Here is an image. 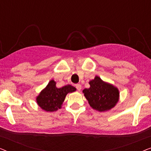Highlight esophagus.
I'll use <instances>...</instances> for the list:
<instances>
[{
	"mask_svg": "<svg viewBox=\"0 0 151 151\" xmlns=\"http://www.w3.org/2000/svg\"><path fill=\"white\" fill-rule=\"evenodd\" d=\"M76 88H77L78 91H80V90H81V88H82V86L80 85V84H77L76 85Z\"/></svg>",
	"mask_w": 151,
	"mask_h": 151,
	"instance_id": "obj_1",
	"label": "esophagus"
}]
</instances>
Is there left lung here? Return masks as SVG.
I'll list each match as a JSON object with an SVG mask.
<instances>
[{"label":"left lung","mask_w":151,"mask_h":151,"mask_svg":"<svg viewBox=\"0 0 151 151\" xmlns=\"http://www.w3.org/2000/svg\"><path fill=\"white\" fill-rule=\"evenodd\" d=\"M90 88L82 91L88 104L95 110L103 112L113 108L119 100V93L113 84L103 81L96 76L88 82Z\"/></svg>","instance_id":"obj_1"}]
</instances>
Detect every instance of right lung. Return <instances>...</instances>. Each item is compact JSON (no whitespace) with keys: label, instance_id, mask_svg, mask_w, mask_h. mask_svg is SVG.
<instances>
[{"label":"right lung","instance_id":"right-lung-1","mask_svg":"<svg viewBox=\"0 0 151 151\" xmlns=\"http://www.w3.org/2000/svg\"><path fill=\"white\" fill-rule=\"evenodd\" d=\"M55 84L56 82L51 80L36 98L37 104L45 111L53 112L61 109L67 93L76 91L74 86L69 84L62 88H57Z\"/></svg>","mask_w":151,"mask_h":151}]
</instances>
